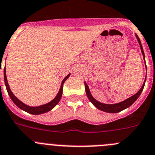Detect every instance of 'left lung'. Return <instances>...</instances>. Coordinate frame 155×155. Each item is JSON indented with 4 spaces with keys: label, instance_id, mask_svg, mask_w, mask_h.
<instances>
[{
    "label": "left lung",
    "instance_id": "1",
    "mask_svg": "<svg viewBox=\"0 0 155 155\" xmlns=\"http://www.w3.org/2000/svg\"><path fill=\"white\" fill-rule=\"evenodd\" d=\"M136 38L137 39V41H138L139 45H140V51L142 52V54H143V58H144V51H143V48L141 46V43H140V41L139 39L138 36L137 35H135ZM146 65V64H145ZM145 80H144V84H143L142 87H140V90L137 92L134 95L130 97L129 98L126 99V100L123 101L121 102H119V103L117 104H103V103H101V102L97 101V100H95L94 98L93 97V96L91 95V94L90 90H89V87L87 86V84L84 82V85H85V91H86V94H87V96L88 97V99L90 100V101L94 105L95 107H97V109L101 110H103L104 112H107V113H117V112H120L121 110H124V109L127 108V107H130L133 103H134L136 100L138 98V97L140 96V93L142 92L143 89H144V84H145Z\"/></svg>",
    "mask_w": 155,
    "mask_h": 155
}]
</instances>
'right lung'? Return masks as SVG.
<instances>
[{"instance_id":"add662e5","label":"right lung","mask_w":155,"mask_h":155,"mask_svg":"<svg viewBox=\"0 0 155 155\" xmlns=\"http://www.w3.org/2000/svg\"><path fill=\"white\" fill-rule=\"evenodd\" d=\"M71 75V74L67 75L64 78L63 81H62L61 85V87H60V90L58 91V94H57L56 97L51 101H50L49 103L48 104H43V105H41V106H37V107H31V106H28L25 104L23 103L22 101L19 100L18 97H16L15 96V94L12 93L11 90L10 89L9 85H8V80H7V76H6V68H4V83H5V86H6V88L7 91H8V93L9 94L10 97H11V100L13 101V102L18 106L19 108H21V110H25V111L28 112V113L31 114H41L44 113H46V112H48L49 110H52L55 106L57 105L58 104V102L60 101L61 98V96H62V91H63V84L64 83L65 81L69 78V76Z\"/></svg>"}]
</instances>
